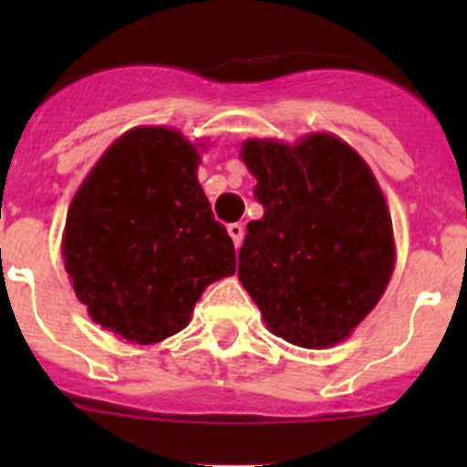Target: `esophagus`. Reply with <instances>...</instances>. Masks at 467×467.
<instances>
[{"instance_id":"1","label":"esophagus","mask_w":467,"mask_h":467,"mask_svg":"<svg viewBox=\"0 0 467 467\" xmlns=\"http://www.w3.org/2000/svg\"><path fill=\"white\" fill-rule=\"evenodd\" d=\"M226 231H229V236H231V241H234V245L241 247L243 234H245L243 224H229V226H226Z\"/></svg>"}]
</instances>
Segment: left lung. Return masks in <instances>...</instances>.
I'll use <instances>...</instances> for the list:
<instances>
[{
    "label": "left lung",
    "mask_w": 467,
    "mask_h": 467,
    "mask_svg": "<svg viewBox=\"0 0 467 467\" xmlns=\"http://www.w3.org/2000/svg\"><path fill=\"white\" fill-rule=\"evenodd\" d=\"M262 220L247 224L238 278L274 334L304 348L346 339L386 292L393 222L362 156L313 133L296 144L247 140Z\"/></svg>",
    "instance_id": "obj_1"
}]
</instances>
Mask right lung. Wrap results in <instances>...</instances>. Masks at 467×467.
<instances>
[{
    "mask_svg": "<svg viewBox=\"0 0 467 467\" xmlns=\"http://www.w3.org/2000/svg\"><path fill=\"white\" fill-rule=\"evenodd\" d=\"M201 156L182 133H123L74 193L63 234L65 271L95 323L130 344H156L192 320L236 250L198 184Z\"/></svg>",
    "mask_w": 467,
    "mask_h": 467,
    "instance_id": "obj_1",
    "label": "right lung"
}]
</instances>
